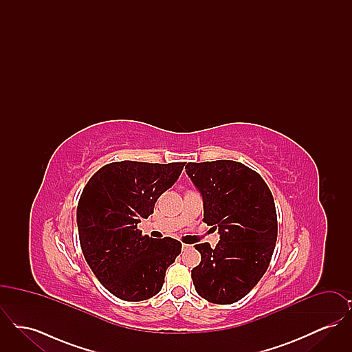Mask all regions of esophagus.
<instances>
[{"label": "esophagus", "mask_w": 352, "mask_h": 352, "mask_svg": "<svg viewBox=\"0 0 352 352\" xmlns=\"http://www.w3.org/2000/svg\"><path fill=\"white\" fill-rule=\"evenodd\" d=\"M190 250V245L188 244H182V251H187Z\"/></svg>", "instance_id": "1"}]
</instances>
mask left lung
<instances>
[{
    "instance_id": "1",
    "label": "left lung",
    "mask_w": 352,
    "mask_h": 352,
    "mask_svg": "<svg viewBox=\"0 0 352 352\" xmlns=\"http://www.w3.org/2000/svg\"><path fill=\"white\" fill-rule=\"evenodd\" d=\"M203 198V221L218 230L215 248L197 244L201 264L191 278L201 298L230 305L245 297L267 272L277 240L268 184L254 170L228 160L186 165Z\"/></svg>"
}]
</instances>
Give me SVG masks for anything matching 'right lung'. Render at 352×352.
Listing matches in <instances>:
<instances>
[{
  "label": "right lung",
  "mask_w": 352,
  "mask_h": 352,
  "mask_svg": "<svg viewBox=\"0 0 352 352\" xmlns=\"http://www.w3.org/2000/svg\"><path fill=\"white\" fill-rule=\"evenodd\" d=\"M186 162H112L87 182L76 221L84 258L104 287L124 301H144L162 289L182 251L171 237L142 236L141 219L179 178Z\"/></svg>",
  "instance_id": "right-lung-1"
}]
</instances>
